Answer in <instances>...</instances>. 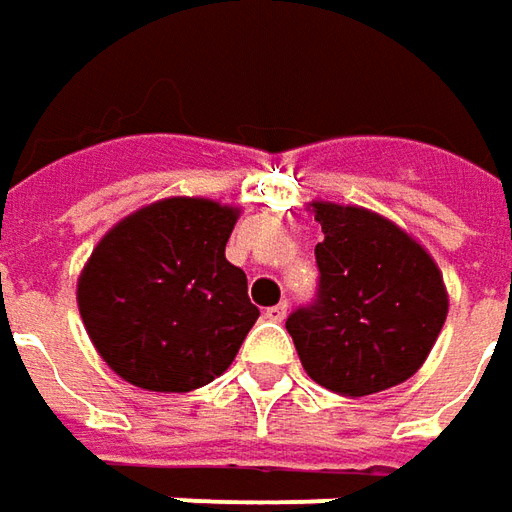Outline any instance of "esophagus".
<instances>
[{"instance_id": "1", "label": "esophagus", "mask_w": 512, "mask_h": 512, "mask_svg": "<svg viewBox=\"0 0 512 512\" xmlns=\"http://www.w3.org/2000/svg\"><path fill=\"white\" fill-rule=\"evenodd\" d=\"M265 319H270V322H285V319H287V302H279V305L267 307Z\"/></svg>"}]
</instances>
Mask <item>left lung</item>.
Instances as JSON below:
<instances>
[{"mask_svg":"<svg viewBox=\"0 0 512 512\" xmlns=\"http://www.w3.org/2000/svg\"><path fill=\"white\" fill-rule=\"evenodd\" d=\"M316 302L287 316L302 367L339 396H370L407 382L447 319V290L433 256L373 210L313 202Z\"/></svg>","mask_w":512,"mask_h":512,"instance_id":"8db88e82","label":"left lung"}]
</instances>
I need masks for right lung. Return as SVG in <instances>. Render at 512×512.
Segmentation results:
<instances>
[{"label":"right lung","instance_id":"obj_1","mask_svg":"<svg viewBox=\"0 0 512 512\" xmlns=\"http://www.w3.org/2000/svg\"><path fill=\"white\" fill-rule=\"evenodd\" d=\"M239 207L173 196L125 216L76 285L90 342L125 382L187 393L222 376L259 307L225 259Z\"/></svg>","mask_w":512,"mask_h":512}]
</instances>
